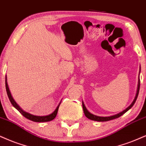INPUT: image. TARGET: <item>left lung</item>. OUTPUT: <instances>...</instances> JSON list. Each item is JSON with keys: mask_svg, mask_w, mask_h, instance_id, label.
<instances>
[{"mask_svg": "<svg viewBox=\"0 0 146 146\" xmlns=\"http://www.w3.org/2000/svg\"><path fill=\"white\" fill-rule=\"evenodd\" d=\"M140 72V71H139ZM139 87H140V80L139 79V80H138V86H137V93H136V95H135V98L133 102L131 103V104L130 106H129L128 108H127L125 110H124L123 111H122L121 112L118 113V114H115V115H113V116H107V117H102V116H95V115L91 114V113H90L89 111L87 110V109L86 108L85 106H84V104L83 103V102H82V108H83V111H84V115H85L86 117L87 118H89L90 120H95V121H99V122H104V121H108V120H113V119H115V118H119L120 116H121L122 115H123L125 114V112H127V111L129 110H130L131 108L133 107V106L134 105L135 103L136 100H137V98L138 97V94H139Z\"/></svg>", "mask_w": 146, "mask_h": 146, "instance_id": "1", "label": "left lung"}]
</instances>
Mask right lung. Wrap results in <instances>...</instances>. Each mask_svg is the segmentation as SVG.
<instances>
[{"mask_svg":"<svg viewBox=\"0 0 146 146\" xmlns=\"http://www.w3.org/2000/svg\"><path fill=\"white\" fill-rule=\"evenodd\" d=\"M5 86H6V90H7V95H8L9 99L11 103L13 106H14V108H15L17 109V110L19 111V112H20L21 114L25 117V118H28V119H29V120H32V121H34V122H37V123H42V122L51 121V120H53L54 118L56 117L57 114V111H58L59 105H60V104H61V102H60V103L59 104V105L57 106L56 109L55 110V111H54L53 113H51V114H48V115H47V116H35V115H32L31 114H30V113H28V112H26V111H23V110L21 109L20 107H19V106L18 105V104L15 102V100H13V98L11 94L9 89L8 84H7V76H5Z\"/></svg>","mask_w":146,"mask_h":146,"instance_id":"right-lung-1","label":"right lung"}]
</instances>
